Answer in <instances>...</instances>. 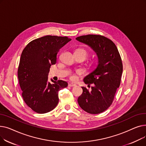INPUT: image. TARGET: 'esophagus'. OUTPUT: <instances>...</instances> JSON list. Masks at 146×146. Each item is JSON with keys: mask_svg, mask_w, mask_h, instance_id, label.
Wrapping results in <instances>:
<instances>
[{"mask_svg": "<svg viewBox=\"0 0 146 146\" xmlns=\"http://www.w3.org/2000/svg\"><path fill=\"white\" fill-rule=\"evenodd\" d=\"M68 86L74 87V86H76V85H75V84H73V83H69L68 84Z\"/></svg>", "mask_w": 146, "mask_h": 146, "instance_id": "1", "label": "esophagus"}]
</instances>
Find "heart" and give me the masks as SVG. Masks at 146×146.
Listing matches in <instances>:
<instances>
[{"label":"heart","mask_w":146,"mask_h":146,"mask_svg":"<svg viewBox=\"0 0 146 146\" xmlns=\"http://www.w3.org/2000/svg\"><path fill=\"white\" fill-rule=\"evenodd\" d=\"M76 52H81V53L85 55V57H86H86H88V51H87L85 49H83V48H79V49H78V50H76ZM76 74H77V75H80V74H81V72H80V71H77V72H76ZM70 79H71V80H74L76 79V76H75V75H72V76H70Z\"/></svg>","instance_id":"1"}]
</instances>
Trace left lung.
Returning <instances> with one entry per match:
<instances>
[{
    "instance_id": "8db88e82",
    "label": "left lung",
    "mask_w": 146,
    "mask_h": 146,
    "mask_svg": "<svg viewBox=\"0 0 146 146\" xmlns=\"http://www.w3.org/2000/svg\"><path fill=\"white\" fill-rule=\"evenodd\" d=\"M92 48L98 57L95 70L84 78L88 86L94 84L89 91L82 87V94L78 102L80 108L91 114L106 111L112 104L119 88L122 73V63L118 48L109 38L101 35H86L76 38Z\"/></svg>"
}]
</instances>
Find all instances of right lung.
<instances>
[{
  "label": "right lung",
  "instance_id": "add662e5",
  "mask_svg": "<svg viewBox=\"0 0 146 146\" xmlns=\"http://www.w3.org/2000/svg\"><path fill=\"white\" fill-rule=\"evenodd\" d=\"M71 40L68 36L46 35L29 42L22 51L18 77L22 96L26 104L38 113L54 109L58 103V92L67 86L65 81L51 79L48 74L57 61L59 50Z\"/></svg>",
  "mask_w": 146,
  "mask_h": 146
}]
</instances>
